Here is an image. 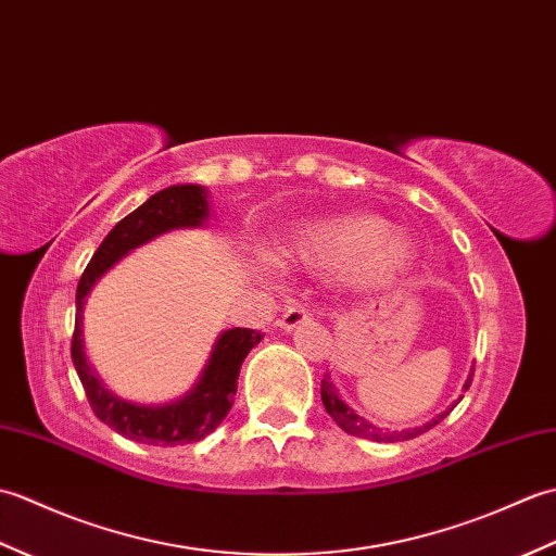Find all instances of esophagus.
I'll list each match as a JSON object with an SVG mask.
<instances>
[{"label":"esophagus","mask_w":556,"mask_h":556,"mask_svg":"<svg viewBox=\"0 0 556 556\" xmlns=\"http://www.w3.org/2000/svg\"><path fill=\"white\" fill-rule=\"evenodd\" d=\"M311 320V311L308 305H303L301 301H291L285 311H281V317L277 320V325L281 329H287V332H291L293 327H299L303 323Z\"/></svg>","instance_id":"obj_1"}]
</instances>
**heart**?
Masks as SVG:
<instances>
[{
    "mask_svg": "<svg viewBox=\"0 0 556 556\" xmlns=\"http://www.w3.org/2000/svg\"><path fill=\"white\" fill-rule=\"evenodd\" d=\"M289 253L315 267L339 265L353 287H382L404 271L413 257L410 239L382 217L346 215L315 222L289 239Z\"/></svg>",
    "mask_w": 556,
    "mask_h": 556,
    "instance_id": "b5f03b06",
    "label": "heart"
}]
</instances>
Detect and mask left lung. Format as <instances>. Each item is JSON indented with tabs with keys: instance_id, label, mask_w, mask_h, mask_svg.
<instances>
[{
	"instance_id": "1",
	"label": "left lung",
	"mask_w": 556,
	"mask_h": 556,
	"mask_svg": "<svg viewBox=\"0 0 556 556\" xmlns=\"http://www.w3.org/2000/svg\"><path fill=\"white\" fill-rule=\"evenodd\" d=\"M470 382H473V372L468 375V380H466V384H464V392H468ZM320 394H323V404H325L327 413L334 418V422L339 425L341 430L349 432V434L363 437V440H372V442H406V440H413V437H418V434H422V432L432 430L434 425H440V422L448 416V413H452V408L458 404V401H456V404H454L452 408L440 413V416L432 418L430 422L420 425V428H410V430H401V432H396V430L389 432V430L377 428V425H372V422H368L365 418L356 416V413H353V410L344 404V401L339 399L337 389L332 387V382H329V375H325V380L320 382ZM460 399H464V396H460Z\"/></svg>"
}]
</instances>
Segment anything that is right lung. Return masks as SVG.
Instances as JSON below:
<instances>
[{
  "label": "right lung",
  "instance_id": "right-lung-1",
  "mask_svg": "<svg viewBox=\"0 0 556 556\" xmlns=\"http://www.w3.org/2000/svg\"><path fill=\"white\" fill-rule=\"evenodd\" d=\"M207 217V200L200 186H169L150 195L143 205L126 215L116 227L104 236V241L92 255L76 289V327L71 339V361L86 389L92 413L112 430L128 440L152 446H179L200 442L217 425L227 418L233 404L236 380H239L241 363L265 334L257 329L236 327L224 332L215 351L200 375L198 384L184 399L164 406H138L110 394L98 375L90 370L80 341V311L92 285L108 271L116 260L131 248L146 243L155 236L179 229L198 227Z\"/></svg>",
  "mask_w": 556,
  "mask_h": 556
}]
</instances>
